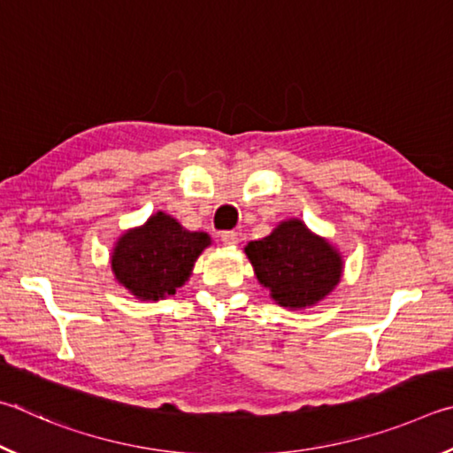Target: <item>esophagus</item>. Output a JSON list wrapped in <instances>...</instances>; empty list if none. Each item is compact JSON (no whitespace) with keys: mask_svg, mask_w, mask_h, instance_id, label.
Masks as SVG:
<instances>
[{"mask_svg":"<svg viewBox=\"0 0 453 453\" xmlns=\"http://www.w3.org/2000/svg\"><path fill=\"white\" fill-rule=\"evenodd\" d=\"M220 241H222V244H226V247H234V244H239V234L233 231H226L220 234Z\"/></svg>","mask_w":453,"mask_h":453,"instance_id":"1","label":"esophagus"}]
</instances>
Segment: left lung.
I'll return each mask as SVG.
<instances>
[{"instance_id": "1", "label": "left lung", "mask_w": 453, "mask_h": 453, "mask_svg": "<svg viewBox=\"0 0 453 453\" xmlns=\"http://www.w3.org/2000/svg\"><path fill=\"white\" fill-rule=\"evenodd\" d=\"M247 257L276 304L308 308L326 298L342 279V257L300 219L282 220L260 241L247 244Z\"/></svg>"}]
</instances>
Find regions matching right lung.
Listing matches in <instances>:
<instances>
[{
	"mask_svg": "<svg viewBox=\"0 0 453 453\" xmlns=\"http://www.w3.org/2000/svg\"><path fill=\"white\" fill-rule=\"evenodd\" d=\"M206 233H190L158 211L117 241L111 268L119 284L139 300H163L188 280L195 260L209 247Z\"/></svg>",
	"mask_w": 453,
	"mask_h": 453,
	"instance_id": "obj_1",
	"label": "right lung"
}]
</instances>
